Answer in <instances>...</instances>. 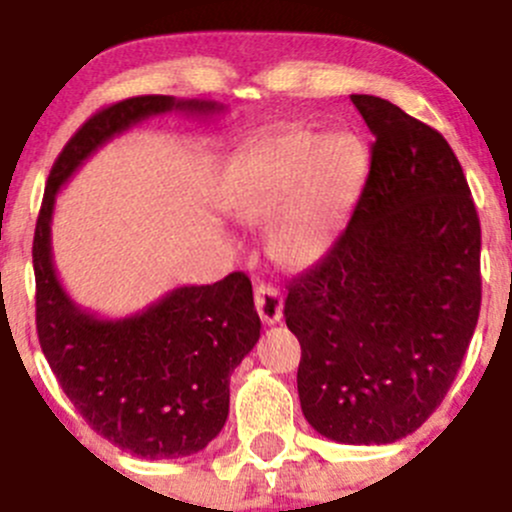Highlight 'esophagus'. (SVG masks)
Returning a JSON list of instances; mask_svg holds the SVG:
<instances>
[{
    "label": "esophagus",
    "mask_w": 512,
    "mask_h": 512,
    "mask_svg": "<svg viewBox=\"0 0 512 512\" xmlns=\"http://www.w3.org/2000/svg\"><path fill=\"white\" fill-rule=\"evenodd\" d=\"M255 306H257V314H260V319L265 321L267 326L277 324L279 319H282V294H279V289L274 287V284H257L255 287Z\"/></svg>",
    "instance_id": "1"
}]
</instances>
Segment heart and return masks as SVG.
<instances>
[{
	"instance_id": "b5f03b06",
	"label": "heart",
	"mask_w": 512,
	"mask_h": 512,
	"mask_svg": "<svg viewBox=\"0 0 512 512\" xmlns=\"http://www.w3.org/2000/svg\"><path fill=\"white\" fill-rule=\"evenodd\" d=\"M365 169L368 152L351 132L272 134L240 154L228 206L245 223H265L279 212L270 252L282 265L309 267L331 247Z\"/></svg>"
}]
</instances>
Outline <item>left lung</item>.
Returning a JSON list of instances; mask_svg holds the SVG:
<instances>
[{"label":"left lung","instance_id":"obj_1","mask_svg":"<svg viewBox=\"0 0 512 512\" xmlns=\"http://www.w3.org/2000/svg\"><path fill=\"white\" fill-rule=\"evenodd\" d=\"M373 132L346 230L289 282L306 422L341 444H392L449 392L481 311V223L449 142L375 95H351Z\"/></svg>","mask_w":512,"mask_h":512}]
</instances>
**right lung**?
Returning a JSON list of instances; mask_svg holds the SVG:
<instances>
[{
  "label": "right lung",
  "instance_id": "1",
  "mask_svg": "<svg viewBox=\"0 0 512 512\" xmlns=\"http://www.w3.org/2000/svg\"><path fill=\"white\" fill-rule=\"evenodd\" d=\"M171 110L220 112L208 100L139 95L102 107L58 154L36 220V331L41 351L90 429L142 459L206 449L230 407V373L260 338L247 274L179 287L127 319H98L68 297L53 270L56 193L80 164L137 122Z\"/></svg>",
  "mask_w": 512,
  "mask_h": 512
}]
</instances>
